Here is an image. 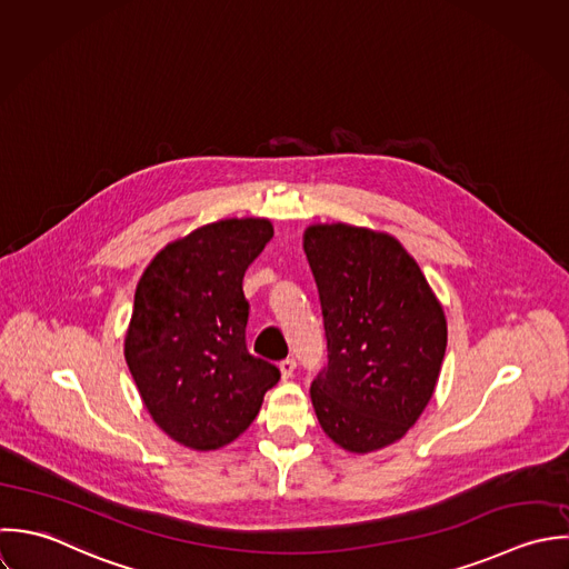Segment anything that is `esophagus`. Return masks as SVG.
<instances>
[{
  "instance_id": "obj_1",
  "label": "esophagus",
  "mask_w": 569,
  "mask_h": 569,
  "mask_svg": "<svg viewBox=\"0 0 569 569\" xmlns=\"http://www.w3.org/2000/svg\"><path fill=\"white\" fill-rule=\"evenodd\" d=\"M293 371H296V360L287 358V360H282V362H280V376H282V379L291 378V376H293Z\"/></svg>"
}]
</instances>
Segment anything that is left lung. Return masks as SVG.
Instances as JSON below:
<instances>
[{
  "label": "left lung",
  "instance_id": "1",
  "mask_svg": "<svg viewBox=\"0 0 569 569\" xmlns=\"http://www.w3.org/2000/svg\"><path fill=\"white\" fill-rule=\"evenodd\" d=\"M329 365L311 383L318 421L367 455L399 441L428 406L446 356L443 307L401 242L347 222L309 224Z\"/></svg>",
  "mask_w": 569,
  "mask_h": 569
}]
</instances>
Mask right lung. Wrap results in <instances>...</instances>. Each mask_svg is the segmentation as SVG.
I'll return each mask as SVG.
<instances>
[{
	"label": "right lung",
	"mask_w": 569,
	"mask_h": 569,
	"mask_svg": "<svg viewBox=\"0 0 569 569\" xmlns=\"http://www.w3.org/2000/svg\"><path fill=\"white\" fill-rule=\"evenodd\" d=\"M273 236L267 218H224L166 244L143 271L126 362L154 423L207 452L256 419L280 371L244 345L247 267Z\"/></svg>",
	"instance_id": "right-lung-1"
}]
</instances>
